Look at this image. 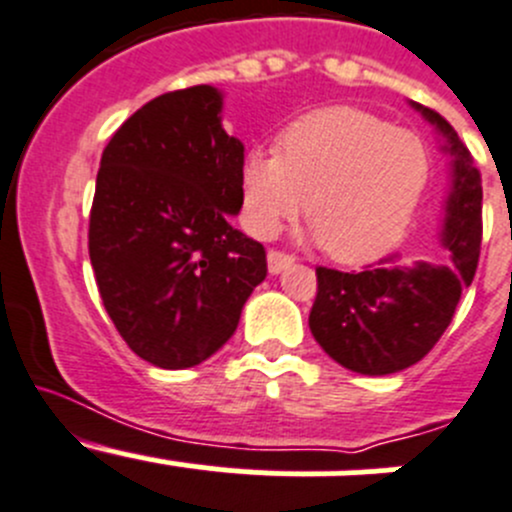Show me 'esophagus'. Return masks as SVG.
Listing matches in <instances>:
<instances>
[{"instance_id":"esophagus-1","label":"esophagus","mask_w":512,"mask_h":512,"mask_svg":"<svg viewBox=\"0 0 512 512\" xmlns=\"http://www.w3.org/2000/svg\"><path fill=\"white\" fill-rule=\"evenodd\" d=\"M296 261L291 254H283V251H268V271L281 273L283 268H288Z\"/></svg>"}]
</instances>
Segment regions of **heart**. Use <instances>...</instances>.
<instances>
[{
	"mask_svg": "<svg viewBox=\"0 0 512 512\" xmlns=\"http://www.w3.org/2000/svg\"><path fill=\"white\" fill-rule=\"evenodd\" d=\"M428 174L416 131L353 106L318 109L283 131L281 154H246L244 221L258 239H273L306 206L313 239L336 261H376L406 236Z\"/></svg>",
	"mask_w": 512,
	"mask_h": 512,
	"instance_id": "b5f03b06",
	"label": "heart"
}]
</instances>
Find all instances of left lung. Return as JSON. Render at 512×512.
Masks as SVG:
<instances>
[{"label": "left lung", "mask_w": 512, "mask_h": 512, "mask_svg": "<svg viewBox=\"0 0 512 512\" xmlns=\"http://www.w3.org/2000/svg\"><path fill=\"white\" fill-rule=\"evenodd\" d=\"M453 156V189L445 206V263L383 258L358 273L318 266L308 326L323 351L348 371L388 376L421 361L453 321L463 288L473 283L483 239V186L458 131L413 101Z\"/></svg>", "instance_id": "1"}]
</instances>
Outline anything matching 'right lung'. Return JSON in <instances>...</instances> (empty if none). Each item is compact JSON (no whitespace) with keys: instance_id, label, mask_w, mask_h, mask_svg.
<instances>
[{"instance_id":"right-lung-1","label":"right lung","mask_w":512,"mask_h":512,"mask_svg":"<svg viewBox=\"0 0 512 512\" xmlns=\"http://www.w3.org/2000/svg\"><path fill=\"white\" fill-rule=\"evenodd\" d=\"M221 91H169L129 116L101 154L89 258L106 313L151 366H199L239 326L266 251L231 226L244 144L221 126Z\"/></svg>"}]
</instances>
